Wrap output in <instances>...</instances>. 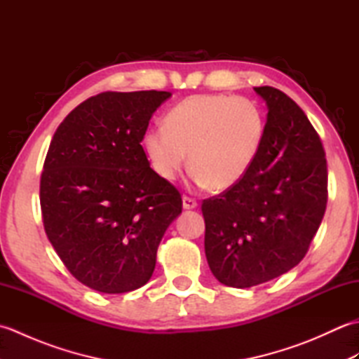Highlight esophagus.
Instances as JSON below:
<instances>
[{"label":"esophagus","instance_id":"obj_1","mask_svg":"<svg viewBox=\"0 0 359 359\" xmlns=\"http://www.w3.org/2000/svg\"><path fill=\"white\" fill-rule=\"evenodd\" d=\"M196 207H197L196 199H193V197H189V196H184V208L185 210H193Z\"/></svg>","mask_w":359,"mask_h":359}]
</instances>
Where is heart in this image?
Wrapping results in <instances>:
<instances>
[{
  "mask_svg": "<svg viewBox=\"0 0 359 359\" xmlns=\"http://www.w3.org/2000/svg\"><path fill=\"white\" fill-rule=\"evenodd\" d=\"M265 112L250 97L191 95L168 111L165 125L143 137L151 168L171 182L187 163L199 187L228 189L245 177L261 152Z\"/></svg>",
  "mask_w": 359,
  "mask_h": 359,
  "instance_id": "1",
  "label": "heart"
}]
</instances>
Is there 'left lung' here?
<instances>
[{
    "mask_svg": "<svg viewBox=\"0 0 359 359\" xmlns=\"http://www.w3.org/2000/svg\"><path fill=\"white\" fill-rule=\"evenodd\" d=\"M255 90L269 106L261 152L239 184L202 202L210 270L234 288L264 284L299 264L329 196L325 151L306 114L276 88Z\"/></svg>",
    "mask_w": 359,
    "mask_h": 359,
    "instance_id": "8db88e82",
    "label": "left lung"
}]
</instances>
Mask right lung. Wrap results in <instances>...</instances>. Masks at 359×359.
I'll list each match as a JSON object with an SVG mask.
<instances>
[{
  "mask_svg": "<svg viewBox=\"0 0 359 359\" xmlns=\"http://www.w3.org/2000/svg\"><path fill=\"white\" fill-rule=\"evenodd\" d=\"M166 90L106 93L72 109L53 134L40 180L44 231L72 276L100 293L147 284L182 196L142 147Z\"/></svg>",
  "mask_w": 359,
  "mask_h": 359,
  "instance_id": "obj_1",
  "label": "right lung"
}]
</instances>
